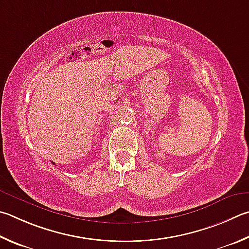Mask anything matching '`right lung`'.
I'll list each match as a JSON object with an SVG mask.
<instances>
[{
	"mask_svg": "<svg viewBox=\"0 0 249 249\" xmlns=\"http://www.w3.org/2000/svg\"><path fill=\"white\" fill-rule=\"evenodd\" d=\"M52 163H53V162H52ZM53 164H54V163H53Z\"/></svg>",
	"mask_w": 249,
	"mask_h": 249,
	"instance_id": "right-lung-1",
	"label": "right lung"
}]
</instances>
